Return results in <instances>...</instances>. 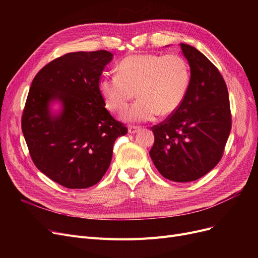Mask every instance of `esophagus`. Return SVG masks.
Instances as JSON below:
<instances>
[{"mask_svg": "<svg viewBox=\"0 0 258 258\" xmlns=\"http://www.w3.org/2000/svg\"><path fill=\"white\" fill-rule=\"evenodd\" d=\"M139 127L138 126H130L128 127V133L130 134H136V133H138L139 132Z\"/></svg>", "mask_w": 258, "mask_h": 258, "instance_id": "1", "label": "esophagus"}]
</instances>
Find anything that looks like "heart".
Masks as SVG:
<instances>
[{
  "label": "heart",
  "mask_w": 258,
  "mask_h": 258,
  "mask_svg": "<svg viewBox=\"0 0 258 258\" xmlns=\"http://www.w3.org/2000/svg\"><path fill=\"white\" fill-rule=\"evenodd\" d=\"M190 73L178 54H135L122 59L118 73L105 74L99 91L111 111H120L137 95L139 99L122 113L127 121H151L159 113L174 112L185 98Z\"/></svg>",
  "instance_id": "obj_1"
}]
</instances>
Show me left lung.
I'll return each mask as SVG.
<instances>
[{"label": "left lung", "instance_id": "obj_1", "mask_svg": "<svg viewBox=\"0 0 258 258\" xmlns=\"http://www.w3.org/2000/svg\"><path fill=\"white\" fill-rule=\"evenodd\" d=\"M190 80L180 106L152 127L150 156L158 171L173 182H191L219 163L231 131L229 94L220 71L203 53L181 44Z\"/></svg>", "mask_w": 258, "mask_h": 258}]
</instances>
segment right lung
Returning <instances> with one entry per match:
<instances>
[{
	"label": "right lung",
	"mask_w": 258,
	"mask_h": 258,
	"mask_svg": "<svg viewBox=\"0 0 258 258\" xmlns=\"http://www.w3.org/2000/svg\"><path fill=\"white\" fill-rule=\"evenodd\" d=\"M113 59L105 50L72 52L46 64L34 77L22 116V131L35 166L70 189L97 184L111 164L116 139L127 128L104 107L99 80ZM59 102L54 114L50 104Z\"/></svg>",
	"instance_id": "right-lung-1"
}]
</instances>
